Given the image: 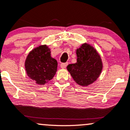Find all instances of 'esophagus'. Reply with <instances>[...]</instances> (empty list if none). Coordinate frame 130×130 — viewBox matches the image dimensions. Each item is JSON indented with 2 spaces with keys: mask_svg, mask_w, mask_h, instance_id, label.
<instances>
[{
  "mask_svg": "<svg viewBox=\"0 0 130 130\" xmlns=\"http://www.w3.org/2000/svg\"><path fill=\"white\" fill-rule=\"evenodd\" d=\"M67 65H68V62L62 63H61V65H60V67L62 68H66V67L67 66Z\"/></svg>",
  "mask_w": 130,
  "mask_h": 130,
  "instance_id": "34e87169",
  "label": "esophagus"
}]
</instances>
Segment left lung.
Instances as JSON below:
<instances>
[{
	"label": "left lung",
	"instance_id": "obj_1",
	"mask_svg": "<svg viewBox=\"0 0 130 130\" xmlns=\"http://www.w3.org/2000/svg\"><path fill=\"white\" fill-rule=\"evenodd\" d=\"M77 61L69 64L67 69L76 84L88 86L98 79L103 68L101 55L91 44H82L76 51Z\"/></svg>",
	"mask_w": 130,
	"mask_h": 130
}]
</instances>
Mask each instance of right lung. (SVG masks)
Returning a JSON list of instances; mask_svg holds the SVG:
<instances>
[{"mask_svg": "<svg viewBox=\"0 0 130 130\" xmlns=\"http://www.w3.org/2000/svg\"><path fill=\"white\" fill-rule=\"evenodd\" d=\"M46 45L34 48L27 55L25 68L27 75L38 85H44L53 78L57 70V62L51 57Z\"/></svg>", "mask_w": 130, "mask_h": 130, "instance_id": "1", "label": "right lung"}]
</instances>
